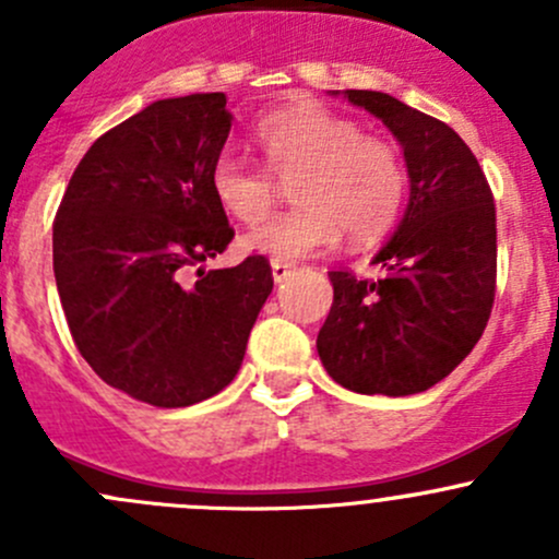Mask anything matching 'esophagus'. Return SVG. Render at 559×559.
Wrapping results in <instances>:
<instances>
[{
	"mask_svg": "<svg viewBox=\"0 0 559 559\" xmlns=\"http://www.w3.org/2000/svg\"><path fill=\"white\" fill-rule=\"evenodd\" d=\"M270 267H273L275 284H281V281H286V278H289V275H292V264L278 262V259H273V262H270Z\"/></svg>",
	"mask_w": 559,
	"mask_h": 559,
	"instance_id": "1",
	"label": "esophagus"
}]
</instances>
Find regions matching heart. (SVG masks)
<instances>
[{"instance_id": "1", "label": "heart", "mask_w": 559, "mask_h": 559, "mask_svg": "<svg viewBox=\"0 0 559 559\" xmlns=\"http://www.w3.org/2000/svg\"><path fill=\"white\" fill-rule=\"evenodd\" d=\"M257 143L264 167L222 156L211 167V191L227 216L257 224L273 211L280 180H295L297 207L253 229L246 246L297 262L326 251L346 233L348 243L381 238L405 200V165L397 145L365 134L354 118L302 103L262 118Z\"/></svg>"}]
</instances>
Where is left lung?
I'll use <instances>...</instances> for the list:
<instances>
[{"mask_svg":"<svg viewBox=\"0 0 559 559\" xmlns=\"http://www.w3.org/2000/svg\"><path fill=\"white\" fill-rule=\"evenodd\" d=\"M346 97L400 140L411 200L373 259L384 278L330 270L335 295L316 348L341 386L405 397L447 379L487 326L498 278L492 189L449 123L381 92Z\"/></svg>","mask_w":559,"mask_h":559,"instance_id":"8db88e82","label":"left lung"}]
</instances>
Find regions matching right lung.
Segmentation results:
<instances>
[{"label":"right lung","mask_w":559,"mask_h":559,"mask_svg":"<svg viewBox=\"0 0 559 559\" xmlns=\"http://www.w3.org/2000/svg\"><path fill=\"white\" fill-rule=\"evenodd\" d=\"M229 127L222 92L159 99L94 140L56 211V289L78 352L156 408L222 392L273 292L262 253L183 281L235 238L211 191Z\"/></svg>","instance_id":"add662e5"}]
</instances>
